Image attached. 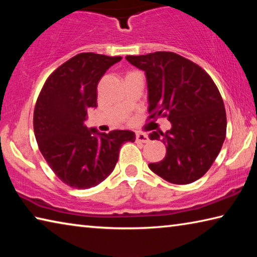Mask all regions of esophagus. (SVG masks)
<instances>
[{
    "label": "esophagus",
    "mask_w": 257,
    "mask_h": 257,
    "mask_svg": "<svg viewBox=\"0 0 257 257\" xmlns=\"http://www.w3.org/2000/svg\"><path fill=\"white\" fill-rule=\"evenodd\" d=\"M136 141L139 143H147L150 141L149 137H147V135L143 134V133H137L136 134Z\"/></svg>",
    "instance_id": "esophagus-1"
}]
</instances>
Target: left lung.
<instances>
[{
	"mask_svg": "<svg viewBox=\"0 0 257 257\" xmlns=\"http://www.w3.org/2000/svg\"><path fill=\"white\" fill-rule=\"evenodd\" d=\"M145 72L150 118L167 116L171 129L153 132L162 139L165 158L149 168L171 184L186 185L207 172L219 155L227 132L224 104L214 81L190 60L172 52L127 55Z\"/></svg>",
	"mask_w": 257,
	"mask_h": 257,
	"instance_id": "obj_1",
	"label": "left lung"
}]
</instances>
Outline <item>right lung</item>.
Instances as JSON below:
<instances>
[{
    "mask_svg": "<svg viewBox=\"0 0 257 257\" xmlns=\"http://www.w3.org/2000/svg\"><path fill=\"white\" fill-rule=\"evenodd\" d=\"M121 56L80 53L47 78L34 111V132L47 164L61 181L88 189L114 170L121 145L134 143L130 130L99 133L85 125L87 111L97 106V84Z\"/></svg>",
    "mask_w": 257,
    "mask_h": 257,
    "instance_id": "right-lung-1",
    "label": "right lung"
}]
</instances>
